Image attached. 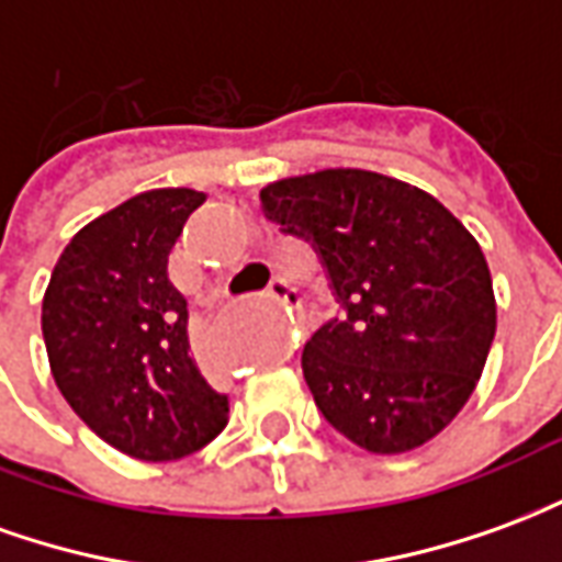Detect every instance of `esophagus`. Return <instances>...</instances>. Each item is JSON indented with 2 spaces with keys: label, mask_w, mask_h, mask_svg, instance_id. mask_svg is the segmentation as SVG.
<instances>
[{
  "label": "esophagus",
  "mask_w": 562,
  "mask_h": 562,
  "mask_svg": "<svg viewBox=\"0 0 562 562\" xmlns=\"http://www.w3.org/2000/svg\"><path fill=\"white\" fill-rule=\"evenodd\" d=\"M270 294H273L285 310H294V306H297V294H294L292 285L282 280V277H273V280H270Z\"/></svg>",
  "instance_id": "esophagus-1"
}]
</instances>
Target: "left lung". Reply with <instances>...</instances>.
I'll return each instance as SVG.
<instances>
[{"instance_id": "1", "label": "left lung", "mask_w": 562, "mask_h": 562, "mask_svg": "<svg viewBox=\"0 0 562 562\" xmlns=\"http://www.w3.org/2000/svg\"><path fill=\"white\" fill-rule=\"evenodd\" d=\"M261 204L313 237L346 306L301 358L330 427L370 454H406L442 434L472 397L496 334L479 240L424 189L364 168L273 180Z\"/></svg>"}]
</instances>
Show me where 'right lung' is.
<instances>
[{"instance_id":"obj_1","label":"right lung","mask_w":562,"mask_h":562,"mask_svg":"<svg viewBox=\"0 0 562 562\" xmlns=\"http://www.w3.org/2000/svg\"><path fill=\"white\" fill-rule=\"evenodd\" d=\"M198 189H149L80 228L56 261L42 334L56 389L92 434L128 458L177 460L228 424L189 352L186 297L168 256Z\"/></svg>"}]
</instances>
